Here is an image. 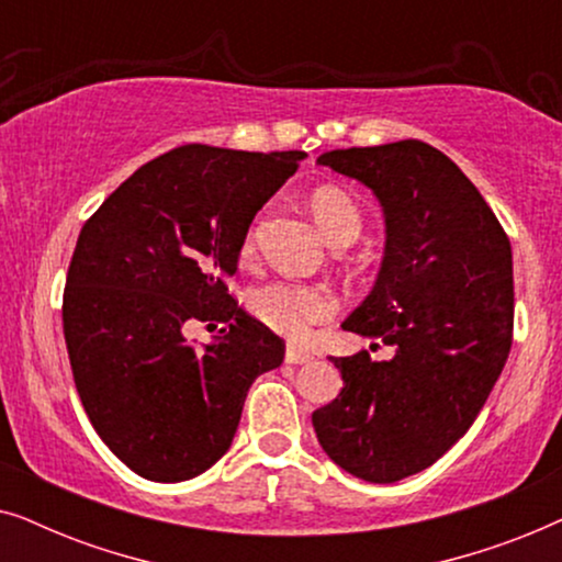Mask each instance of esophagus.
I'll return each mask as SVG.
<instances>
[{
  "mask_svg": "<svg viewBox=\"0 0 562 562\" xmlns=\"http://www.w3.org/2000/svg\"><path fill=\"white\" fill-rule=\"evenodd\" d=\"M312 360H314L312 352L294 348V345H289L286 348V363H291V366H304V363H312Z\"/></svg>",
  "mask_w": 562,
  "mask_h": 562,
  "instance_id": "esophagus-1",
  "label": "esophagus"
}]
</instances>
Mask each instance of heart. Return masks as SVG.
Listing matches in <instances>:
<instances>
[{"label": "heart", "instance_id": "heart-1", "mask_svg": "<svg viewBox=\"0 0 562 562\" xmlns=\"http://www.w3.org/2000/svg\"><path fill=\"white\" fill-rule=\"evenodd\" d=\"M312 212L329 243L356 240L360 233V212L340 189L322 187L312 194ZM250 306L260 322L286 337H304L312 325L327 322L337 310L333 291L314 283L273 281L250 294Z\"/></svg>", "mask_w": 562, "mask_h": 562}]
</instances>
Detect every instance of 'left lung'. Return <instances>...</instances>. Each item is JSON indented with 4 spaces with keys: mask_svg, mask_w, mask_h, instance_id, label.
Instances as JSON below:
<instances>
[{
    "mask_svg": "<svg viewBox=\"0 0 562 562\" xmlns=\"http://www.w3.org/2000/svg\"><path fill=\"white\" fill-rule=\"evenodd\" d=\"M317 164L379 199L381 271L342 329L379 337L394 356L329 358L345 386L312 425L342 471L394 483L442 458L502 375L514 327L512 245L481 191L432 145L329 150Z\"/></svg>",
    "mask_w": 562,
    "mask_h": 562,
    "instance_id": "obj_1",
    "label": "left lung"
}]
</instances>
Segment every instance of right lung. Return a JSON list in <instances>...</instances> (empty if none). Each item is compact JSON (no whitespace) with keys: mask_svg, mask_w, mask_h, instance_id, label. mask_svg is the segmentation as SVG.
Returning <instances> with one entry per match:
<instances>
[{"mask_svg":"<svg viewBox=\"0 0 562 562\" xmlns=\"http://www.w3.org/2000/svg\"><path fill=\"white\" fill-rule=\"evenodd\" d=\"M304 158L181 145L81 227L64 291L76 391L106 448L143 479L179 483L217 463L250 383L281 366L283 340L237 306L227 279L256 212ZM191 321L228 327L196 351L182 337Z\"/></svg>","mask_w":562,"mask_h":562,"instance_id":"obj_1","label":"right lung"}]
</instances>
